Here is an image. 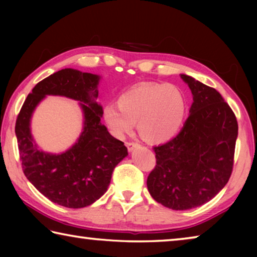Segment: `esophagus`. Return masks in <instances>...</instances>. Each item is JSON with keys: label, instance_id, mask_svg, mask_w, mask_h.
Instances as JSON below:
<instances>
[{"label": "esophagus", "instance_id": "1", "mask_svg": "<svg viewBox=\"0 0 257 257\" xmlns=\"http://www.w3.org/2000/svg\"><path fill=\"white\" fill-rule=\"evenodd\" d=\"M138 146H139V144H138V143H136V142H129V143H127V149H128L129 152H133Z\"/></svg>", "mask_w": 257, "mask_h": 257}]
</instances>
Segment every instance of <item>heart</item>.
<instances>
[{
  "label": "heart",
  "instance_id": "1",
  "mask_svg": "<svg viewBox=\"0 0 257 257\" xmlns=\"http://www.w3.org/2000/svg\"><path fill=\"white\" fill-rule=\"evenodd\" d=\"M187 114V99L177 86L145 82L134 86L118 99V106L103 108V119L115 137L133 132L138 122L141 136L154 144L170 141L180 132Z\"/></svg>",
  "mask_w": 257,
  "mask_h": 257
}]
</instances>
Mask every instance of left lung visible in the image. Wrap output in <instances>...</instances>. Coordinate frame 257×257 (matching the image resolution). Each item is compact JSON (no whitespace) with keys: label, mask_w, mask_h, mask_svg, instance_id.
I'll return each mask as SVG.
<instances>
[{"label":"left lung","mask_w":257,"mask_h":257,"mask_svg":"<svg viewBox=\"0 0 257 257\" xmlns=\"http://www.w3.org/2000/svg\"><path fill=\"white\" fill-rule=\"evenodd\" d=\"M193 104L177 136L154 147L156 165L147 188L156 202L176 211L210 202L227 185L238 136L234 113L221 94L187 75Z\"/></svg>","instance_id":"obj_1"}]
</instances>
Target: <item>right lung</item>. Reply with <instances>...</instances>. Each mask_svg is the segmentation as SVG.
Listing matches in <instances>:
<instances>
[{"label": "right lung", "instance_id": "obj_1", "mask_svg": "<svg viewBox=\"0 0 257 257\" xmlns=\"http://www.w3.org/2000/svg\"><path fill=\"white\" fill-rule=\"evenodd\" d=\"M101 77L76 69H62L34 87L16 122L23 170L35 188L51 202L69 208L88 206L102 197L114 168L128 155L127 147L101 122L103 107L96 102ZM47 94L80 102L84 125L80 138L63 154L38 149L30 132L34 108Z\"/></svg>", "mask_w": 257, "mask_h": 257}]
</instances>
